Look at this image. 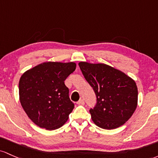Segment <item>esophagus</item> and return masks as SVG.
Wrapping results in <instances>:
<instances>
[{
  "label": "esophagus",
  "instance_id": "34e87169",
  "mask_svg": "<svg viewBox=\"0 0 158 158\" xmlns=\"http://www.w3.org/2000/svg\"><path fill=\"white\" fill-rule=\"evenodd\" d=\"M77 104H78V105H84V101L83 99H81V100H79L77 102Z\"/></svg>",
  "mask_w": 158,
  "mask_h": 158
}]
</instances>
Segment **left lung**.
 Here are the masks:
<instances>
[{"label":"left lung","instance_id":"8db88e82","mask_svg":"<svg viewBox=\"0 0 158 158\" xmlns=\"http://www.w3.org/2000/svg\"><path fill=\"white\" fill-rule=\"evenodd\" d=\"M78 65L96 95V104L89 110L94 123L107 130L124 125L131 117L137 105L135 81L106 64L81 62Z\"/></svg>","mask_w":158,"mask_h":158}]
</instances>
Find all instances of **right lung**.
I'll return each instance as SVG.
<instances>
[{
  "mask_svg": "<svg viewBox=\"0 0 158 158\" xmlns=\"http://www.w3.org/2000/svg\"><path fill=\"white\" fill-rule=\"evenodd\" d=\"M75 69L74 63L47 62L22 74L19 84L21 104L39 127L55 130L68 120L74 104L64 81Z\"/></svg>",
  "mask_w": 158,
  "mask_h": 158,
  "instance_id": "1",
  "label": "right lung"
}]
</instances>
